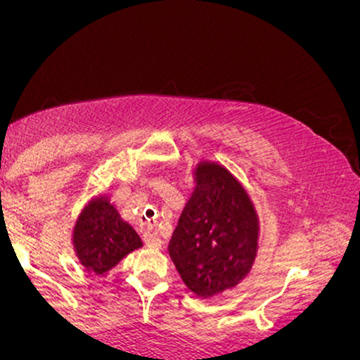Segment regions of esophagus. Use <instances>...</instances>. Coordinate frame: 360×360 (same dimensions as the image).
Instances as JSON below:
<instances>
[{"instance_id": "obj_1", "label": "esophagus", "mask_w": 360, "mask_h": 360, "mask_svg": "<svg viewBox=\"0 0 360 360\" xmlns=\"http://www.w3.org/2000/svg\"><path fill=\"white\" fill-rule=\"evenodd\" d=\"M143 242H146V245L150 247V249H160V247H162V240L159 238V235L150 232V230H147V232L143 233Z\"/></svg>"}]
</instances>
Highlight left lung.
<instances>
[{
    "instance_id": "left-lung-1",
    "label": "left lung",
    "mask_w": 360,
    "mask_h": 360,
    "mask_svg": "<svg viewBox=\"0 0 360 360\" xmlns=\"http://www.w3.org/2000/svg\"><path fill=\"white\" fill-rule=\"evenodd\" d=\"M194 183L169 255L186 286L210 298L235 288L250 272L259 247V217L245 188L220 164H198Z\"/></svg>"
}]
</instances>
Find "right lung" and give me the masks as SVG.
<instances>
[{
	"label": "right lung",
	"instance_id": "1",
	"mask_svg": "<svg viewBox=\"0 0 360 360\" xmlns=\"http://www.w3.org/2000/svg\"><path fill=\"white\" fill-rule=\"evenodd\" d=\"M72 245L77 259L94 274H105L142 247L139 233L125 220L106 196L91 200L77 217L72 232Z\"/></svg>",
	"mask_w": 360,
	"mask_h": 360
}]
</instances>
